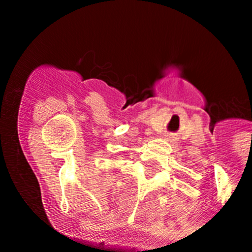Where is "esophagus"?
Instances as JSON below:
<instances>
[{
	"instance_id": "obj_1",
	"label": "esophagus",
	"mask_w": 252,
	"mask_h": 252,
	"mask_svg": "<svg viewBox=\"0 0 252 252\" xmlns=\"http://www.w3.org/2000/svg\"><path fill=\"white\" fill-rule=\"evenodd\" d=\"M166 139H168V140H171V137H170V136H166Z\"/></svg>"
}]
</instances>
